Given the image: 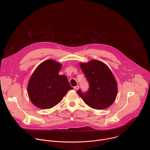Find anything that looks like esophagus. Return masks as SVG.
I'll return each instance as SVG.
<instances>
[{"label":"esophagus","mask_w":150,"mask_h":150,"mask_svg":"<svg viewBox=\"0 0 150 150\" xmlns=\"http://www.w3.org/2000/svg\"><path fill=\"white\" fill-rule=\"evenodd\" d=\"M79 85H76V86H75V87H74V90H76H76H78L79 89Z\"/></svg>","instance_id":"34e87169"}]
</instances>
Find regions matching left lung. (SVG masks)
<instances>
[{
    "label": "left lung",
    "mask_w": 150,
    "mask_h": 150,
    "mask_svg": "<svg viewBox=\"0 0 150 150\" xmlns=\"http://www.w3.org/2000/svg\"><path fill=\"white\" fill-rule=\"evenodd\" d=\"M80 67L90 87L85 93L78 90V95L94 109L108 108L115 101L117 93V82L109 68L97 60L81 63Z\"/></svg>",
    "instance_id": "obj_1"
}]
</instances>
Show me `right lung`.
<instances>
[{
    "label": "right lung",
    "instance_id": "right-lung-1",
    "mask_svg": "<svg viewBox=\"0 0 150 150\" xmlns=\"http://www.w3.org/2000/svg\"><path fill=\"white\" fill-rule=\"evenodd\" d=\"M60 63L49 59L42 62L31 75L28 85V94L37 108L48 109L60 103L68 91L72 90L65 75H59Z\"/></svg>",
    "mask_w": 150,
    "mask_h": 150
}]
</instances>
